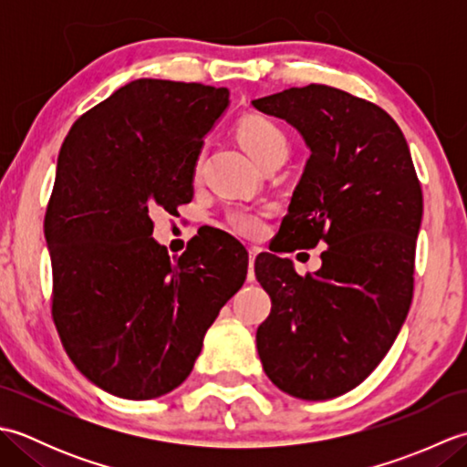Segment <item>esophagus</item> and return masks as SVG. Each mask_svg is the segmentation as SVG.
<instances>
[{"label":"esophagus","mask_w":467,"mask_h":467,"mask_svg":"<svg viewBox=\"0 0 467 467\" xmlns=\"http://www.w3.org/2000/svg\"><path fill=\"white\" fill-rule=\"evenodd\" d=\"M259 254V249H256V246H251L249 249V266H251V271H249V281H253V263H254V256Z\"/></svg>","instance_id":"esophagus-1"}]
</instances>
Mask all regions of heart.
I'll use <instances>...</instances> for the list:
<instances>
[{"label": "heart", "instance_id": "heart-1", "mask_svg": "<svg viewBox=\"0 0 467 467\" xmlns=\"http://www.w3.org/2000/svg\"><path fill=\"white\" fill-rule=\"evenodd\" d=\"M236 136L256 162L265 164L269 158L286 156L289 142L286 136L271 118L249 114L236 126ZM228 223L243 236H259L265 231V213L254 208L239 206L228 213Z\"/></svg>", "mask_w": 467, "mask_h": 467}]
</instances>
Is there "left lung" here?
Wrapping results in <instances>:
<instances>
[{"instance_id": "obj_1", "label": "left lung", "mask_w": 467, "mask_h": 467, "mask_svg": "<svg viewBox=\"0 0 467 467\" xmlns=\"http://www.w3.org/2000/svg\"><path fill=\"white\" fill-rule=\"evenodd\" d=\"M253 106L296 128L311 150L276 253L327 244L321 269L305 276L289 259L256 256L254 275L271 296L256 349L281 391L333 400L381 363L408 317L421 186L403 132L379 106L323 84Z\"/></svg>"}]
</instances>
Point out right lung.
I'll return each mask as SVG.
<instances>
[{"instance_id": "add662e5", "label": "right lung", "mask_w": 467, "mask_h": 467, "mask_svg": "<svg viewBox=\"0 0 467 467\" xmlns=\"http://www.w3.org/2000/svg\"><path fill=\"white\" fill-rule=\"evenodd\" d=\"M226 106V88L142 78L78 118L59 150L44 221L52 317L78 371L116 398L176 389L246 279L249 254L223 231L194 236L178 259L152 239L154 208L192 201L204 136Z\"/></svg>"}]
</instances>
